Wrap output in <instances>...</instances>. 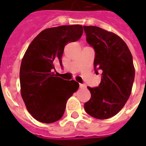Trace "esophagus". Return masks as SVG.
Wrapping results in <instances>:
<instances>
[{
    "label": "esophagus",
    "mask_w": 146,
    "mask_h": 146,
    "mask_svg": "<svg viewBox=\"0 0 146 146\" xmlns=\"http://www.w3.org/2000/svg\"><path fill=\"white\" fill-rule=\"evenodd\" d=\"M86 85L80 84V88H86Z\"/></svg>",
    "instance_id": "esophagus-1"
}]
</instances>
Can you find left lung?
Segmentation results:
<instances>
[{
  "mask_svg": "<svg viewBox=\"0 0 146 146\" xmlns=\"http://www.w3.org/2000/svg\"><path fill=\"white\" fill-rule=\"evenodd\" d=\"M88 43L95 50L94 69L102 73L98 87H88L91 94L84 109L91 116L108 119L120 112L129 99L135 80L129 49L113 32L96 26H83Z\"/></svg>",
  "mask_w": 146,
  "mask_h": 146,
  "instance_id": "obj_1",
  "label": "left lung"
}]
</instances>
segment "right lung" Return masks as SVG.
Instances as JSON below:
<instances>
[{"mask_svg":"<svg viewBox=\"0 0 146 146\" xmlns=\"http://www.w3.org/2000/svg\"><path fill=\"white\" fill-rule=\"evenodd\" d=\"M83 33L80 25L44 29L30 44L21 62L20 93L28 111L39 122L51 123L61 118L67 100L77 91L79 83L55 75L64 47L79 40Z\"/></svg>","mask_w":146,"mask_h":146,"instance_id":"obj_1","label":"right lung"}]
</instances>
